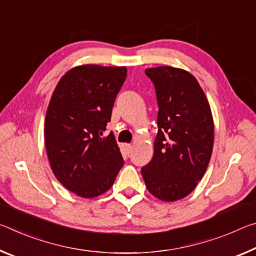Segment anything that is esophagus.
Here are the masks:
<instances>
[{
  "mask_svg": "<svg viewBox=\"0 0 256 256\" xmlns=\"http://www.w3.org/2000/svg\"><path fill=\"white\" fill-rule=\"evenodd\" d=\"M124 146H125V151H126L128 154L131 152V150H132V146L131 144H125Z\"/></svg>",
  "mask_w": 256,
  "mask_h": 256,
  "instance_id": "34e87169",
  "label": "esophagus"
}]
</instances>
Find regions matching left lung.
Masks as SVG:
<instances>
[{
  "label": "left lung",
  "mask_w": 256,
  "mask_h": 256,
  "mask_svg": "<svg viewBox=\"0 0 256 256\" xmlns=\"http://www.w3.org/2000/svg\"><path fill=\"white\" fill-rule=\"evenodd\" d=\"M158 104L154 157L141 174L159 200H180L196 188L214 148V120L196 78L172 66L146 68Z\"/></svg>",
  "instance_id": "1"
}]
</instances>
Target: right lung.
<instances>
[{
  "label": "right lung",
  "mask_w": 256,
  "mask_h": 256,
  "mask_svg": "<svg viewBox=\"0 0 256 256\" xmlns=\"http://www.w3.org/2000/svg\"><path fill=\"white\" fill-rule=\"evenodd\" d=\"M126 73V68L78 66L60 78L50 98L45 144L52 170L81 198L105 193L124 164L114 134L104 133Z\"/></svg>",
  "instance_id": "obj_1"
}]
</instances>
